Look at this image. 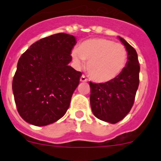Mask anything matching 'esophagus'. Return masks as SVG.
<instances>
[{
	"label": "esophagus",
	"instance_id": "esophagus-1",
	"mask_svg": "<svg viewBox=\"0 0 161 161\" xmlns=\"http://www.w3.org/2000/svg\"><path fill=\"white\" fill-rule=\"evenodd\" d=\"M80 81H81V82H86V81H87V79H86L85 76L82 75V76H80Z\"/></svg>",
	"mask_w": 161,
	"mask_h": 161
}]
</instances>
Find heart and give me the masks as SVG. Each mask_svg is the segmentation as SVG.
I'll return each mask as SVG.
<instances>
[{
    "label": "heart",
    "instance_id": "1",
    "mask_svg": "<svg viewBox=\"0 0 161 161\" xmlns=\"http://www.w3.org/2000/svg\"><path fill=\"white\" fill-rule=\"evenodd\" d=\"M72 56L80 64L88 61L87 71L97 82H108L120 75L127 62L128 54L123 44L107 38H90L79 48L72 50Z\"/></svg>",
    "mask_w": 161,
    "mask_h": 161
}]
</instances>
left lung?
<instances>
[{
  "label": "left lung",
  "instance_id": "obj_1",
  "mask_svg": "<svg viewBox=\"0 0 161 161\" xmlns=\"http://www.w3.org/2000/svg\"><path fill=\"white\" fill-rule=\"evenodd\" d=\"M128 54L127 62L120 75L105 83L89 82L90 105L95 117L107 123H117L130 112L139 84L137 52L124 38L119 37Z\"/></svg>",
  "mask_w": 161,
  "mask_h": 161
}]
</instances>
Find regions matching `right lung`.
<instances>
[{
  "label": "right lung",
  "mask_w": 161,
  "mask_h": 161,
  "mask_svg": "<svg viewBox=\"0 0 161 161\" xmlns=\"http://www.w3.org/2000/svg\"><path fill=\"white\" fill-rule=\"evenodd\" d=\"M76 38L59 33L33 43L20 57L13 93L20 116L47 126L63 117L82 73L68 65Z\"/></svg>",
  "instance_id": "right-lung-1"
}]
</instances>
